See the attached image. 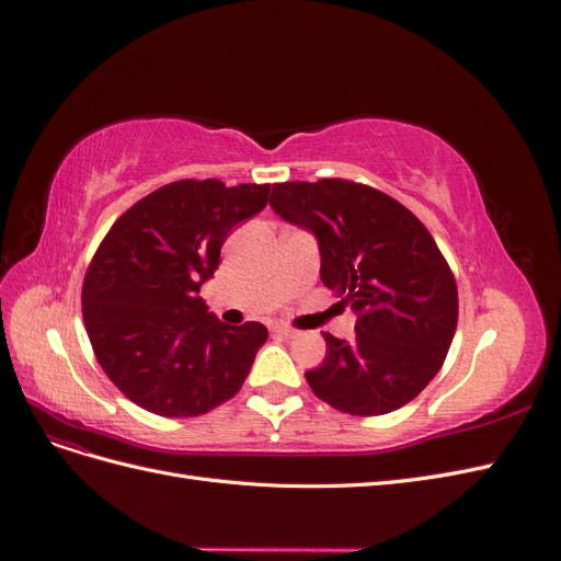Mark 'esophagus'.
Wrapping results in <instances>:
<instances>
[{"label":"esophagus","instance_id":"esophagus-1","mask_svg":"<svg viewBox=\"0 0 561 561\" xmlns=\"http://www.w3.org/2000/svg\"><path fill=\"white\" fill-rule=\"evenodd\" d=\"M274 332H276V334H283V336H287V339L299 336V330H295V328H290V325H274Z\"/></svg>","mask_w":561,"mask_h":561}]
</instances>
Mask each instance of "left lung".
<instances>
[{"mask_svg": "<svg viewBox=\"0 0 561 561\" xmlns=\"http://www.w3.org/2000/svg\"><path fill=\"white\" fill-rule=\"evenodd\" d=\"M271 208L316 233L320 280L358 313L351 342L325 332L307 371L313 393L351 416L412 402L443 367L458 322L451 268L421 219L360 182H280Z\"/></svg>", "mask_w": 561, "mask_h": 561, "instance_id": "8db88e82", "label": "left lung"}]
</instances>
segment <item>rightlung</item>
<instances>
[{"instance_id":"obj_1","label":"right lung","mask_w":561,"mask_h":561,"mask_svg":"<svg viewBox=\"0 0 561 561\" xmlns=\"http://www.w3.org/2000/svg\"><path fill=\"white\" fill-rule=\"evenodd\" d=\"M271 184L178 180L116 219L81 287L83 325L110 381L159 416H201L239 393L266 328L227 325L198 297L229 231Z\"/></svg>"}]
</instances>
